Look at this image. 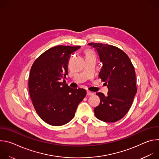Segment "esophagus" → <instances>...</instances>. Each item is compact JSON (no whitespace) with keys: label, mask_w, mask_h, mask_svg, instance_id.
<instances>
[{"label":"esophagus","mask_w":159,"mask_h":159,"mask_svg":"<svg viewBox=\"0 0 159 159\" xmlns=\"http://www.w3.org/2000/svg\"><path fill=\"white\" fill-rule=\"evenodd\" d=\"M87 96H93L94 95V93L90 92V91H87Z\"/></svg>","instance_id":"34e87169"}]
</instances>
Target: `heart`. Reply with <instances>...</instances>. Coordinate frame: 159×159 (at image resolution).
I'll use <instances>...</instances> for the list:
<instances>
[{
  "label": "heart",
  "mask_w": 159,
  "mask_h": 159,
  "mask_svg": "<svg viewBox=\"0 0 159 159\" xmlns=\"http://www.w3.org/2000/svg\"><path fill=\"white\" fill-rule=\"evenodd\" d=\"M91 54H93V53L90 52V51H88V52H87V55H91Z\"/></svg>",
  "instance_id": "b5f03b06"
}]
</instances>
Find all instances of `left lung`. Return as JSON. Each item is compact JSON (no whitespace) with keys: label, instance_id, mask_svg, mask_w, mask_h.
<instances>
[{"label":"left lung","instance_id":"left-lung-1","mask_svg":"<svg viewBox=\"0 0 159 159\" xmlns=\"http://www.w3.org/2000/svg\"><path fill=\"white\" fill-rule=\"evenodd\" d=\"M102 65L99 77L107 85L108 93H98L100 104L94 108L96 118L107 123L116 122L129 111L137 93L136 74L128 55L120 48L102 43H90Z\"/></svg>","mask_w":159,"mask_h":159}]
</instances>
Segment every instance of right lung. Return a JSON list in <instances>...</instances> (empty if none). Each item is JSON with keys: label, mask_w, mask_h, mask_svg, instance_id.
Returning a JSON list of instances; mask_svg holds the SVG:
<instances>
[{"label": "right lung", "mask_w": 159, "mask_h": 159, "mask_svg": "<svg viewBox=\"0 0 159 159\" xmlns=\"http://www.w3.org/2000/svg\"><path fill=\"white\" fill-rule=\"evenodd\" d=\"M80 47H54L40 55L33 64L29 92L39 117L52 126H61L74 116L79 104L86 96L84 89H71L65 80L70 55Z\"/></svg>", "instance_id": "right-lung-1"}]
</instances>
